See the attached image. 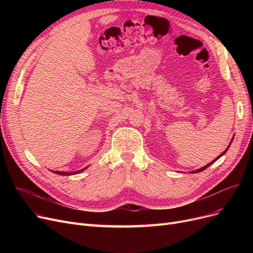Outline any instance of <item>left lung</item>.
I'll list each match as a JSON object with an SVG mask.
<instances>
[{
	"instance_id": "left-lung-1",
	"label": "left lung",
	"mask_w": 253,
	"mask_h": 253,
	"mask_svg": "<svg viewBox=\"0 0 253 253\" xmlns=\"http://www.w3.org/2000/svg\"><path fill=\"white\" fill-rule=\"evenodd\" d=\"M233 139H234V137H233V138H232V140H231V142H230V143H229V145H228V148H227V149H225V151H223V152H222V153H221V154H220V155H219V156H218V157H217V158H215V159H214V160H213V161H211V162H210V163H209V164H207V165H205V166H203V167H202V168H199V169H197V170H194V171H191V173H197V172H201V171H203V170H205V169H206V168H207V167H209V166H210V165H211V164H213V163H214V162H215V161H216V160H218V159H219V158H220V157H221V156H223V155H224V154H225V153H227V151H228V150H229V148H230V145H231V143H232V141H233Z\"/></svg>"
}]
</instances>
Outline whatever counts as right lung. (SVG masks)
Listing matches in <instances>:
<instances>
[{
    "label": "right lung",
    "mask_w": 253,
    "mask_h": 253,
    "mask_svg": "<svg viewBox=\"0 0 253 253\" xmlns=\"http://www.w3.org/2000/svg\"><path fill=\"white\" fill-rule=\"evenodd\" d=\"M87 167H85V168H83V169H81V170H79V171H75V172H65V171H53L52 170V172H54V173H56V174H59V175H74V174H78V173H80V172H82V171H84L85 169H86Z\"/></svg>",
    "instance_id": "right-lung-1"
}]
</instances>
